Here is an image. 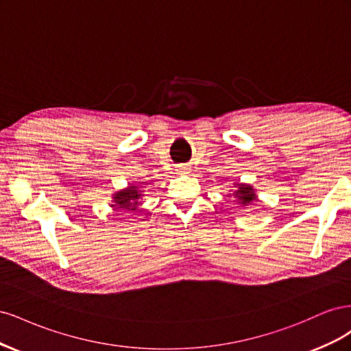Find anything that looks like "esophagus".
<instances>
[{"mask_svg": "<svg viewBox=\"0 0 351 351\" xmlns=\"http://www.w3.org/2000/svg\"><path fill=\"white\" fill-rule=\"evenodd\" d=\"M177 171H178V173H187V171H189V168H187V167H184V165H178Z\"/></svg>", "mask_w": 351, "mask_h": 351, "instance_id": "1", "label": "esophagus"}]
</instances>
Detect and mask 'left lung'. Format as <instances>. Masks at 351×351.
Wrapping results in <instances>:
<instances>
[{
  "label": "left lung",
  "mask_w": 351,
  "mask_h": 351,
  "mask_svg": "<svg viewBox=\"0 0 351 351\" xmlns=\"http://www.w3.org/2000/svg\"><path fill=\"white\" fill-rule=\"evenodd\" d=\"M236 190L232 193H230V196H232L236 199L237 204H240L241 206H247L250 202L256 200V193H254V189L250 184H241L237 183L236 184Z\"/></svg>",
  "instance_id": "left-lung-1"
}]
</instances>
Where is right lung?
Masks as SVG:
<instances>
[{
  "label": "right lung",
  "mask_w": 351,
  "mask_h": 351,
  "mask_svg": "<svg viewBox=\"0 0 351 351\" xmlns=\"http://www.w3.org/2000/svg\"><path fill=\"white\" fill-rule=\"evenodd\" d=\"M142 197V190L137 186H129L120 192L114 193L112 202L114 205H111L115 209H127V210H136L137 205H139V199Z\"/></svg>",
  "instance_id": "obj_1"
}]
</instances>
